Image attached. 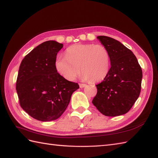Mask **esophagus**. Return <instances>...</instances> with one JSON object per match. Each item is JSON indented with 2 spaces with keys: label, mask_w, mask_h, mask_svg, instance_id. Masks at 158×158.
Instances as JSON below:
<instances>
[{
  "label": "esophagus",
  "mask_w": 158,
  "mask_h": 158,
  "mask_svg": "<svg viewBox=\"0 0 158 158\" xmlns=\"http://www.w3.org/2000/svg\"><path fill=\"white\" fill-rule=\"evenodd\" d=\"M86 86V85L85 84H83V83H80L79 84V87L81 88H85V87Z\"/></svg>",
  "instance_id": "1"
}]
</instances>
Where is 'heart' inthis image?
Returning a JSON list of instances; mask_svg holds the SVG:
<instances>
[{
  "mask_svg": "<svg viewBox=\"0 0 158 158\" xmlns=\"http://www.w3.org/2000/svg\"><path fill=\"white\" fill-rule=\"evenodd\" d=\"M110 64L109 52L104 45L77 44L67 48L66 56L57 57L55 66L58 73L68 81L75 80L82 70L85 81L99 82L108 75Z\"/></svg>",
  "mask_w": 158,
  "mask_h": 158,
  "instance_id": "obj_1",
  "label": "heart"
}]
</instances>
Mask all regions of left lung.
Here are the masks:
<instances>
[{
    "instance_id": "8db88e82",
    "label": "left lung",
    "mask_w": 158,
    "mask_h": 158,
    "mask_svg": "<svg viewBox=\"0 0 158 158\" xmlns=\"http://www.w3.org/2000/svg\"><path fill=\"white\" fill-rule=\"evenodd\" d=\"M97 39L108 49L111 66L106 78L96 85L97 94L92 103L104 115H123L140 95L141 67L132 52L119 41L106 36Z\"/></svg>"
}]
</instances>
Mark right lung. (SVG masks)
I'll return each mask as SVG.
<instances>
[{
  "mask_svg": "<svg viewBox=\"0 0 158 158\" xmlns=\"http://www.w3.org/2000/svg\"><path fill=\"white\" fill-rule=\"evenodd\" d=\"M62 43L43 42L20 64L16 90L22 108L41 122L57 119L65 111L78 83L69 81L56 70L55 62Z\"/></svg>",
  "mask_w": 158,
  "mask_h": 158,
  "instance_id": "1",
  "label": "right lung"
}]
</instances>
